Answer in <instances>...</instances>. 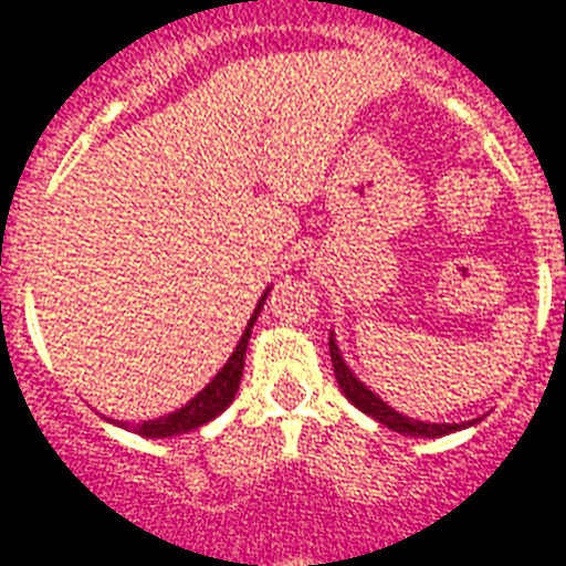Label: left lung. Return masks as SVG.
Listing matches in <instances>:
<instances>
[{
  "label": "left lung",
  "instance_id": "1",
  "mask_svg": "<svg viewBox=\"0 0 566 566\" xmlns=\"http://www.w3.org/2000/svg\"><path fill=\"white\" fill-rule=\"evenodd\" d=\"M329 353H332V368H335V379H338L340 391H344V398L350 400L353 407H359L365 416L377 418L379 424H386L388 430H395V433H403V437H446V433H454L460 430V424H427V421H416V418H407L395 412V409L382 403V400L370 391L365 382L353 377V370L344 365L340 359L338 347H335V340L329 338Z\"/></svg>",
  "mask_w": 566,
  "mask_h": 566
}]
</instances>
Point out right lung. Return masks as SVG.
Wrapping results in <instances>:
<instances>
[{
  "instance_id": "obj_1",
  "label": "right lung",
  "mask_w": 566,
  "mask_h": 566,
  "mask_svg": "<svg viewBox=\"0 0 566 566\" xmlns=\"http://www.w3.org/2000/svg\"><path fill=\"white\" fill-rule=\"evenodd\" d=\"M266 293L258 302V308H254L252 321L245 326L243 338L237 344V350L231 353V359L226 361V368L219 370L210 382H207L201 391H198L196 398L189 400L187 407H180L178 412H171V416H163L157 421H145V424L133 427V433H142V437L159 439V437H178V433H187V430H196V427L207 424V421H213L222 409L234 400L237 388H240V379H243V361H245V347H249V335H252V326L258 321V314L264 308Z\"/></svg>"
}]
</instances>
